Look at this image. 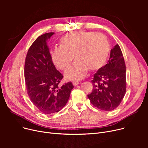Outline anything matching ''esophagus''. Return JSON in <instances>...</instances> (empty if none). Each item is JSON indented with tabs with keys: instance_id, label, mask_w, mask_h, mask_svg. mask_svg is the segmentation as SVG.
I'll return each instance as SVG.
<instances>
[{
	"instance_id": "obj_1",
	"label": "esophagus",
	"mask_w": 148,
	"mask_h": 148,
	"mask_svg": "<svg viewBox=\"0 0 148 148\" xmlns=\"http://www.w3.org/2000/svg\"><path fill=\"white\" fill-rule=\"evenodd\" d=\"M73 84L74 86H77V85H78L79 84V82H76V81H74V82H73Z\"/></svg>"
}]
</instances>
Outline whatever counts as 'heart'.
Here are the masks:
<instances>
[{"mask_svg":"<svg viewBox=\"0 0 148 148\" xmlns=\"http://www.w3.org/2000/svg\"><path fill=\"white\" fill-rule=\"evenodd\" d=\"M109 50V43L103 34L76 31L62 37L60 47L54 48L50 54L60 69L68 68L74 58L76 61L66 70L65 77L68 80H80L88 69L94 71L103 66Z\"/></svg>","mask_w":148,"mask_h":148,"instance_id":"heart-1","label":"heart"}]
</instances>
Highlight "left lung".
Masks as SVG:
<instances>
[{
  "label": "left lung",
  "instance_id": "1",
  "mask_svg": "<svg viewBox=\"0 0 148 148\" xmlns=\"http://www.w3.org/2000/svg\"><path fill=\"white\" fill-rule=\"evenodd\" d=\"M91 82L93 90L88 97L93 106L104 111L119 106L125 94L127 82L125 64L118 44L111 50L107 64L98 70Z\"/></svg>",
  "mask_w": 148,
  "mask_h": 148
}]
</instances>
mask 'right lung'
<instances>
[{
    "instance_id": "obj_1",
    "label": "right lung",
    "mask_w": 148,
    "mask_h": 148,
    "mask_svg": "<svg viewBox=\"0 0 148 148\" xmlns=\"http://www.w3.org/2000/svg\"><path fill=\"white\" fill-rule=\"evenodd\" d=\"M54 32L38 36L27 51L25 64V79L31 101L41 112H59L68 102L74 86L71 82L60 86L63 75L53 64L48 39Z\"/></svg>"
}]
</instances>
